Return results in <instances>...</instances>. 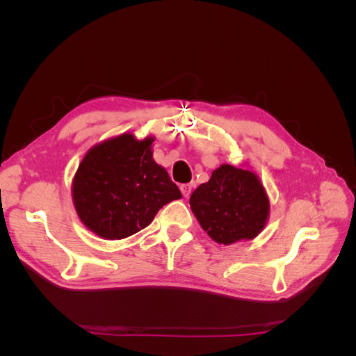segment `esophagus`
Wrapping results in <instances>:
<instances>
[{
	"instance_id": "esophagus-1",
	"label": "esophagus",
	"mask_w": 356,
	"mask_h": 356,
	"mask_svg": "<svg viewBox=\"0 0 356 356\" xmlns=\"http://www.w3.org/2000/svg\"><path fill=\"white\" fill-rule=\"evenodd\" d=\"M191 190H193V184H182L181 186V193H182V195H184V197L190 196Z\"/></svg>"
}]
</instances>
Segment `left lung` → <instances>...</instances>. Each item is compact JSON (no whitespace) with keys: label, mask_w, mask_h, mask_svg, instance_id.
<instances>
[{"label":"left lung","mask_w":356,"mask_h":356,"mask_svg":"<svg viewBox=\"0 0 356 356\" xmlns=\"http://www.w3.org/2000/svg\"><path fill=\"white\" fill-rule=\"evenodd\" d=\"M190 208L212 241L232 245L264 230L270 200L254 172L224 163L193 191Z\"/></svg>","instance_id":"1"}]
</instances>
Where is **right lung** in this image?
Masks as SVG:
<instances>
[{
	"label": "right lung",
	"instance_id": "right-lung-1",
	"mask_svg": "<svg viewBox=\"0 0 356 356\" xmlns=\"http://www.w3.org/2000/svg\"><path fill=\"white\" fill-rule=\"evenodd\" d=\"M154 136L124 132L93 145L75 172L71 195L80 221L106 241L145 229L163 204L182 197L153 159Z\"/></svg>",
	"mask_w": 356,
	"mask_h": 356
}]
</instances>
